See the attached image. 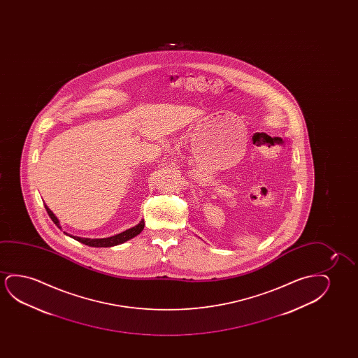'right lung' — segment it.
<instances>
[{"label":"right lung","mask_w":358,"mask_h":358,"mask_svg":"<svg viewBox=\"0 0 358 358\" xmlns=\"http://www.w3.org/2000/svg\"><path fill=\"white\" fill-rule=\"evenodd\" d=\"M45 209L48 211L51 220L54 221L56 226L62 230V227L59 225V219L56 217L52 211L50 210L49 206H46V204H45ZM143 229H144V220H141L138 225L133 226L131 229L123 231L121 234L111 236V237H105V238H85V237L69 235L67 232H64V235L69 236V237H72L74 240L78 241V242L83 243V245H89V247H113V245H122L124 242L132 240L133 237H136V236L139 235L142 232Z\"/></svg>","instance_id":"add662e5"}]
</instances>
